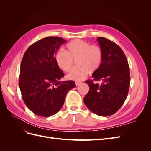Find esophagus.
Wrapping results in <instances>:
<instances>
[{"label":"esophagus","instance_id":"1","mask_svg":"<svg viewBox=\"0 0 151 151\" xmlns=\"http://www.w3.org/2000/svg\"><path fill=\"white\" fill-rule=\"evenodd\" d=\"M81 82H79V81H76V85L77 86H79V84H81Z\"/></svg>","mask_w":151,"mask_h":151}]
</instances>
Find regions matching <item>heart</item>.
I'll use <instances>...</instances> for the list:
<instances>
[{
    "label": "heart",
    "mask_w": 151,
    "mask_h": 151,
    "mask_svg": "<svg viewBox=\"0 0 151 151\" xmlns=\"http://www.w3.org/2000/svg\"><path fill=\"white\" fill-rule=\"evenodd\" d=\"M67 48V51L63 49L58 50L55 55V61L58 67L64 72L70 71L74 60L77 61V66L67 76L68 79L83 80L89 71H96L101 65L103 53L98 46L77 39L68 43Z\"/></svg>",
    "instance_id": "heart-1"
}]
</instances>
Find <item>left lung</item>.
Instances as JSON below:
<instances>
[{
    "mask_svg": "<svg viewBox=\"0 0 151 151\" xmlns=\"http://www.w3.org/2000/svg\"><path fill=\"white\" fill-rule=\"evenodd\" d=\"M97 41L103 53L102 62L92 77L94 81H101L102 83L85 81L89 90L84 102L96 115L108 116L115 113L127 97L130 81L129 65L118 45L103 37H98Z\"/></svg>",
    "mask_w": 151,
    "mask_h": 151,
    "instance_id": "obj_1",
    "label": "left lung"
}]
</instances>
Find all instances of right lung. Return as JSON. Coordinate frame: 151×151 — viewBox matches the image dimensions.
<instances>
[{"instance_id": "right-lung-1", "label": "right lung", "mask_w": 151, "mask_h": 151, "mask_svg": "<svg viewBox=\"0 0 151 151\" xmlns=\"http://www.w3.org/2000/svg\"><path fill=\"white\" fill-rule=\"evenodd\" d=\"M66 42L49 36L27 49L20 67L19 86L22 99L35 115L51 116L60 110L67 93L76 87L74 81H60L64 76L55 61V54Z\"/></svg>"}]
</instances>
